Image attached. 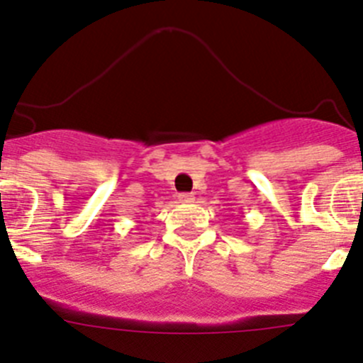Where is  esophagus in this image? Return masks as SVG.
Returning <instances> with one entry per match:
<instances>
[{
    "label": "esophagus",
    "mask_w": 363,
    "mask_h": 363,
    "mask_svg": "<svg viewBox=\"0 0 363 363\" xmlns=\"http://www.w3.org/2000/svg\"><path fill=\"white\" fill-rule=\"evenodd\" d=\"M179 201L184 202V204H188V202H194L195 197H194V194H181L179 195Z\"/></svg>",
    "instance_id": "34e87169"
}]
</instances>
